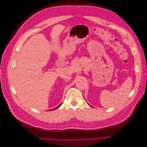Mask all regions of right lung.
<instances>
[{"instance_id":"right-lung-1","label":"right lung","mask_w":147,"mask_h":147,"mask_svg":"<svg viewBox=\"0 0 147 147\" xmlns=\"http://www.w3.org/2000/svg\"><path fill=\"white\" fill-rule=\"evenodd\" d=\"M61 105H59L58 107H56V108H55V109H52V110H55V109H57V108H59V107L61 106Z\"/></svg>"}]
</instances>
